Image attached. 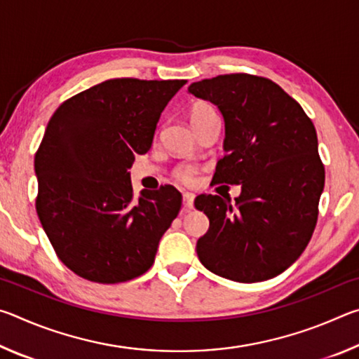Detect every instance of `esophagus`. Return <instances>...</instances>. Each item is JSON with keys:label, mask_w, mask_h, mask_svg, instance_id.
I'll list each match as a JSON object with an SVG mask.
<instances>
[{"label": "esophagus", "mask_w": 359, "mask_h": 359, "mask_svg": "<svg viewBox=\"0 0 359 359\" xmlns=\"http://www.w3.org/2000/svg\"><path fill=\"white\" fill-rule=\"evenodd\" d=\"M193 201H194V194L193 193H184V204L187 209H193Z\"/></svg>", "instance_id": "34e87169"}]
</instances>
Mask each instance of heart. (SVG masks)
Segmentation results:
<instances>
[{
    "label": "heart",
    "instance_id": "1",
    "mask_svg": "<svg viewBox=\"0 0 359 359\" xmlns=\"http://www.w3.org/2000/svg\"><path fill=\"white\" fill-rule=\"evenodd\" d=\"M212 117H218L215 109L212 107V104H209V102H205V101L193 102V106L190 109V120H191L193 126L201 123V121L205 118H212ZM196 174H198L196 166L184 165V166H179L177 169H175L174 177L179 182H182V184H193L194 179H196Z\"/></svg>",
    "mask_w": 359,
    "mask_h": 359
}]
</instances>
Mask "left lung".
<instances>
[{"label": "left lung", "instance_id": "8db88e82", "mask_svg": "<svg viewBox=\"0 0 359 359\" xmlns=\"http://www.w3.org/2000/svg\"><path fill=\"white\" fill-rule=\"evenodd\" d=\"M188 92L214 102L224 118V156L212 182L242 187L234 205L218 194L194 199L210 223L198 239L199 261L236 282L276 277L301 257L317 224L325 166L312 120L261 76L223 74Z\"/></svg>", "mask_w": 359, "mask_h": 359}]
</instances>
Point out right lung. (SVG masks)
Masks as SVG:
<instances>
[{"mask_svg":"<svg viewBox=\"0 0 359 359\" xmlns=\"http://www.w3.org/2000/svg\"><path fill=\"white\" fill-rule=\"evenodd\" d=\"M185 81L109 79L60 106L34 155L36 212L57 257L96 283L147 272L177 217L172 185L135 196L128 169L147 154L163 109Z\"/></svg>","mask_w":359,"mask_h":359,"instance_id":"1","label":"right lung"}]
</instances>
